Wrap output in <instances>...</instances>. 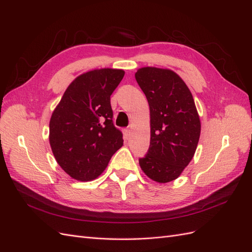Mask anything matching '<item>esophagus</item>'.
Masks as SVG:
<instances>
[{"label": "esophagus", "instance_id": "esophagus-1", "mask_svg": "<svg viewBox=\"0 0 252 252\" xmlns=\"http://www.w3.org/2000/svg\"><path fill=\"white\" fill-rule=\"evenodd\" d=\"M130 134H131V129H124V136H125V139H129L130 138Z\"/></svg>", "mask_w": 252, "mask_h": 252}]
</instances>
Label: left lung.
Wrapping results in <instances>:
<instances>
[{"label": "left lung", "instance_id": "left-lung-1", "mask_svg": "<svg viewBox=\"0 0 252 252\" xmlns=\"http://www.w3.org/2000/svg\"><path fill=\"white\" fill-rule=\"evenodd\" d=\"M135 80L150 109V146L139 163L148 178L168 183L180 177L199 143L201 122L189 88L169 69L143 67Z\"/></svg>", "mask_w": 252, "mask_h": 252}]
</instances>
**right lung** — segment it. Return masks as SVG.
Listing matches in <instances>:
<instances>
[{
	"mask_svg": "<svg viewBox=\"0 0 252 252\" xmlns=\"http://www.w3.org/2000/svg\"><path fill=\"white\" fill-rule=\"evenodd\" d=\"M124 70H91L75 79L64 93L49 123V142L58 164L71 178H97L123 146V133L113 125L110 95Z\"/></svg>",
	"mask_w": 252,
	"mask_h": 252,
	"instance_id": "1",
	"label": "right lung"
}]
</instances>
